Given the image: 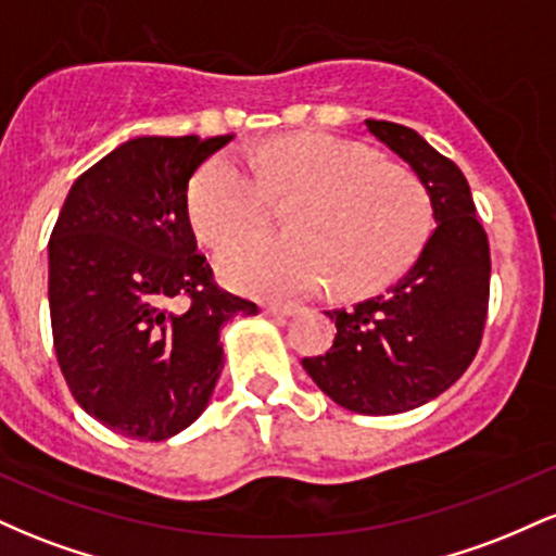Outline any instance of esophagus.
Returning <instances> with one entry per match:
<instances>
[{
  "instance_id": "34e87169",
  "label": "esophagus",
  "mask_w": 556,
  "mask_h": 556,
  "mask_svg": "<svg viewBox=\"0 0 556 556\" xmlns=\"http://www.w3.org/2000/svg\"><path fill=\"white\" fill-rule=\"evenodd\" d=\"M298 311H300L298 305H292V303H266L264 305V314L271 318H290V316H295Z\"/></svg>"
}]
</instances>
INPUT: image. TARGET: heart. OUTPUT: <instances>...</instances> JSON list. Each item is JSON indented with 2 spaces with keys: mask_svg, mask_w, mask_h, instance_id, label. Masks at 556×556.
<instances>
[{
  "mask_svg": "<svg viewBox=\"0 0 556 556\" xmlns=\"http://www.w3.org/2000/svg\"><path fill=\"white\" fill-rule=\"evenodd\" d=\"M271 195L298 201L292 235H253L216 261L229 285L253 295L295 298L331 282L371 290L413 264L431 229L416 172L334 136L277 138L248 149V162L212 156L190 182V225L206 245H225L264 225Z\"/></svg>",
  "mask_w": 556,
  "mask_h": 556,
  "instance_id": "b5f03b06",
  "label": "heart"
}]
</instances>
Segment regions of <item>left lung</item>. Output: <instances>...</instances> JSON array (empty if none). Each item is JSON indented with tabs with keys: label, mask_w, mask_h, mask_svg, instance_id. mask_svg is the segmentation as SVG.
I'll return each instance as SVG.
<instances>
[{
	"label": "left lung",
	"mask_w": 556,
	"mask_h": 556,
	"mask_svg": "<svg viewBox=\"0 0 556 556\" xmlns=\"http://www.w3.org/2000/svg\"><path fill=\"white\" fill-rule=\"evenodd\" d=\"M429 190L433 232L410 266L379 295L327 311L334 344L303 368L337 405L363 416L413 410L450 389L476 358L489 311V240L455 162L410 127L366 119Z\"/></svg>",
	"instance_id": "obj_1"
}]
</instances>
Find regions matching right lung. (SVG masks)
<instances>
[{"label":"right lung","instance_id":"add662e5","mask_svg":"<svg viewBox=\"0 0 556 556\" xmlns=\"http://www.w3.org/2000/svg\"><path fill=\"white\" fill-rule=\"evenodd\" d=\"M232 136H143L73 182L49 240L56 361L88 416L164 442L206 410L219 334L258 305L222 290L188 214V182Z\"/></svg>","mask_w":556,"mask_h":556}]
</instances>
